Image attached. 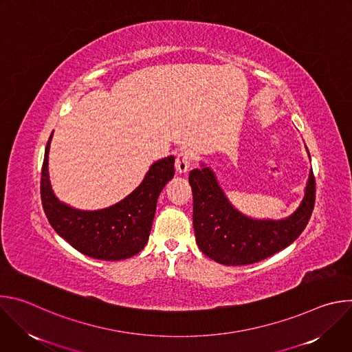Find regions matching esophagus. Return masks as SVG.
I'll return each mask as SVG.
<instances>
[{
  "label": "esophagus",
  "instance_id": "34e87169",
  "mask_svg": "<svg viewBox=\"0 0 352 352\" xmlns=\"http://www.w3.org/2000/svg\"><path fill=\"white\" fill-rule=\"evenodd\" d=\"M190 166V155L186 152V150H181L175 159V170L178 174H185L188 173Z\"/></svg>",
  "mask_w": 352,
  "mask_h": 352
}]
</instances>
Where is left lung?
<instances>
[{
    "mask_svg": "<svg viewBox=\"0 0 352 352\" xmlns=\"http://www.w3.org/2000/svg\"><path fill=\"white\" fill-rule=\"evenodd\" d=\"M200 166L202 168L189 173L193 193V230L199 249L214 262L242 266L263 261L292 243L307 227L315 206L312 170L304 197L294 213L272 220L241 213L228 200L214 171L205 163Z\"/></svg>",
    "mask_w": 352,
    "mask_h": 352,
    "instance_id": "8db88e82",
    "label": "left lung"
}]
</instances>
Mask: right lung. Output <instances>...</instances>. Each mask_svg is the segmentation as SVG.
Wrapping results in <instances>:
<instances>
[{
  "label": "right lung",
  "instance_id": "add662e5",
  "mask_svg": "<svg viewBox=\"0 0 352 352\" xmlns=\"http://www.w3.org/2000/svg\"><path fill=\"white\" fill-rule=\"evenodd\" d=\"M50 136L41 168V204L54 231L80 254L100 261H122L139 254L152 230L157 199L174 177V156L150 166L143 181L120 202L98 210L75 209L56 196L48 174Z\"/></svg>",
  "mask_w": 352,
  "mask_h": 352
}]
</instances>
